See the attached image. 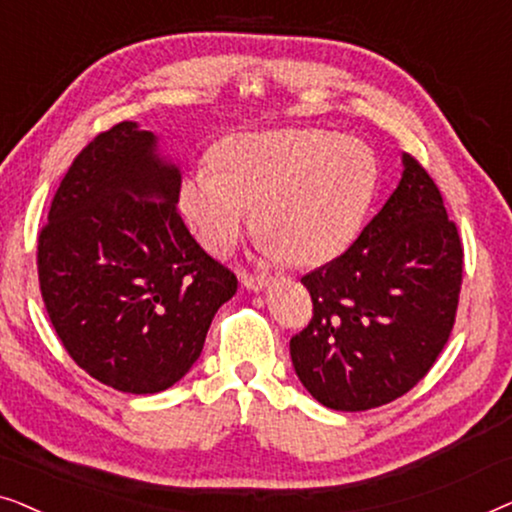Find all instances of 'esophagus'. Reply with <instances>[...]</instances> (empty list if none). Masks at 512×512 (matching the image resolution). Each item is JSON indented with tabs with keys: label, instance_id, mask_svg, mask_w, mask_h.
I'll return each instance as SVG.
<instances>
[{
	"label": "esophagus",
	"instance_id": "1",
	"mask_svg": "<svg viewBox=\"0 0 512 512\" xmlns=\"http://www.w3.org/2000/svg\"><path fill=\"white\" fill-rule=\"evenodd\" d=\"M270 279L265 275H242V284L247 286L249 291H263L268 286Z\"/></svg>",
	"mask_w": 512,
	"mask_h": 512
}]
</instances>
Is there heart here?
<instances>
[{"instance_id":"1","label":"heart","mask_w":512,"mask_h":512,"mask_svg":"<svg viewBox=\"0 0 512 512\" xmlns=\"http://www.w3.org/2000/svg\"><path fill=\"white\" fill-rule=\"evenodd\" d=\"M214 167L181 184V212L214 254L235 249L256 212L270 258L319 265L359 233L377 184L368 146L324 130H275L226 139Z\"/></svg>"}]
</instances>
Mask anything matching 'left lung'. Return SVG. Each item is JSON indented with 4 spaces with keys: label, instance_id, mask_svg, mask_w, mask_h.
<instances>
[{
    "label": "left lung",
    "instance_id": "obj_1",
    "mask_svg": "<svg viewBox=\"0 0 512 512\" xmlns=\"http://www.w3.org/2000/svg\"><path fill=\"white\" fill-rule=\"evenodd\" d=\"M464 247L429 172L403 174L373 221L300 282L312 319L291 338L298 380L340 412L380 408L429 373L457 317Z\"/></svg>",
    "mask_w": 512,
    "mask_h": 512
}]
</instances>
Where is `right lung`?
<instances>
[{
	"instance_id": "1",
	"label": "right lung",
	"mask_w": 512,
	"mask_h": 512,
	"mask_svg": "<svg viewBox=\"0 0 512 512\" xmlns=\"http://www.w3.org/2000/svg\"><path fill=\"white\" fill-rule=\"evenodd\" d=\"M181 172L156 135L123 121L69 165L39 233L48 319L76 366L125 394L184 377L237 277L188 233Z\"/></svg>"
}]
</instances>
